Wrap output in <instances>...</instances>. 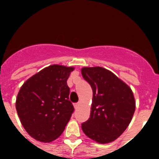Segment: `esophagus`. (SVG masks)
<instances>
[{"instance_id": "1", "label": "esophagus", "mask_w": 159, "mask_h": 159, "mask_svg": "<svg viewBox=\"0 0 159 159\" xmlns=\"http://www.w3.org/2000/svg\"><path fill=\"white\" fill-rule=\"evenodd\" d=\"M80 106V102H77V103H75L74 104V108L75 109H77L78 107H79Z\"/></svg>"}]
</instances>
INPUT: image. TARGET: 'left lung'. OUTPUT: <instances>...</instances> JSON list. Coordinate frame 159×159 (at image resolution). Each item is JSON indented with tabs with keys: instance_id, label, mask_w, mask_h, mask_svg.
<instances>
[{
	"instance_id": "obj_1",
	"label": "left lung",
	"mask_w": 159,
	"mask_h": 159,
	"mask_svg": "<svg viewBox=\"0 0 159 159\" xmlns=\"http://www.w3.org/2000/svg\"><path fill=\"white\" fill-rule=\"evenodd\" d=\"M82 77L92 88L89 120L82 131L95 142H113L125 130L135 111L132 90L110 70L102 67H84Z\"/></svg>"
}]
</instances>
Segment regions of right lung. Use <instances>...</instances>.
I'll return each mask as SVG.
<instances>
[{
  "label": "right lung",
  "instance_id": "add662e5",
  "mask_svg": "<svg viewBox=\"0 0 159 159\" xmlns=\"http://www.w3.org/2000/svg\"><path fill=\"white\" fill-rule=\"evenodd\" d=\"M73 67L53 64L24 82L16 107L24 129L34 139L49 143L59 137L70 120L73 106L67 80Z\"/></svg>",
  "mask_w": 159,
  "mask_h": 159
}]
</instances>
